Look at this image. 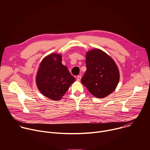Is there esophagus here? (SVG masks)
I'll return each instance as SVG.
<instances>
[{"label":"esophagus","mask_w":150,"mask_h":150,"mask_svg":"<svg viewBox=\"0 0 150 150\" xmlns=\"http://www.w3.org/2000/svg\"><path fill=\"white\" fill-rule=\"evenodd\" d=\"M81 79V75H78V76H76V80H77L78 81H80Z\"/></svg>","instance_id":"obj_1"}]
</instances>
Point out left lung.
<instances>
[{
    "mask_svg": "<svg viewBox=\"0 0 150 150\" xmlns=\"http://www.w3.org/2000/svg\"><path fill=\"white\" fill-rule=\"evenodd\" d=\"M85 63L87 71L81 81L90 93L99 98L112 93L120 79L114 60L101 50L93 49L86 53Z\"/></svg>",
    "mask_w": 150,
    "mask_h": 150,
    "instance_id": "obj_1",
    "label": "left lung"
}]
</instances>
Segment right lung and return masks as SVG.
<instances>
[{
  "mask_svg": "<svg viewBox=\"0 0 150 150\" xmlns=\"http://www.w3.org/2000/svg\"><path fill=\"white\" fill-rule=\"evenodd\" d=\"M75 81L68 68L62 63V54L55 53L42 59L35 78L41 94L54 101L60 100Z\"/></svg>",
  "mask_w": 150,
  "mask_h": 150,
  "instance_id": "right-lung-1",
  "label": "right lung"
}]
</instances>
